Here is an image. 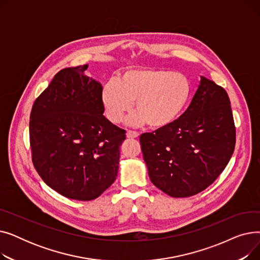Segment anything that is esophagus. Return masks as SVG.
Returning a JSON list of instances; mask_svg holds the SVG:
<instances>
[{
	"label": "esophagus",
	"mask_w": 260,
	"mask_h": 260,
	"mask_svg": "<svg viewBox=\"0 0 260 260\" xmlns=\"http://www.w3.org/2000/svg\"><path fill=\"white\" fill-rule=\"evenodd\" d=\"M126 137L127 138H137V137H139V133L134 132V131H127L126 132Z\"/></svg>",
	"instance_id": "34e87169"
}]
</instances>
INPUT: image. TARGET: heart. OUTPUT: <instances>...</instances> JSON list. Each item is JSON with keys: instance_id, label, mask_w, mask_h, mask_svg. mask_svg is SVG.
<instances>
[{"instance_id": "b5f03b06", "label": "heart", "mask_w": 260, "mask_h": 260, "mask_svg": "<svg viewBox=\"0 0 260 260\" xmlns=\"http://www.w3.org/2000/svg\"><path fill=\"white\" fill-rule=\"evenodd\" d=\"M192 93V82L182 73L138 67L125 71L118 81L105 82L101 102L113 123L120 122L135 101L137 112L126 119L127 124L139 126L147 122L152 128H166L183 115Z\"/></svg>"}]
</instances>
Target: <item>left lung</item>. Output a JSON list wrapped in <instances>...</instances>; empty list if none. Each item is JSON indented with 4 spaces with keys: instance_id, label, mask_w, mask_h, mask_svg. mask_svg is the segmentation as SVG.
Masks as SVG:
<instances>
[{
    "instance_id": "1",
    "label": "left lung",
    "mask_w": 260,
    "mask_h": 260,
    "mask_svg": "<svg viewBox=\"0 0 260 260\" xmlns=\"http://www.w3.org/2000/svg\"><path fill=\"white\" fill-rule=\"evenodd\" d=\"M236 131L226 91L201 77L193 100L172 125L140 136L149 179L183 198L211 185L233 155Z\"/></svg>"
}]
</instances>
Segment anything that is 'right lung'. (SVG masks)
I'll use <instances>...</instances> for the list:
<instances>
[{
    "mask_svg": "<svg viewBox=\"0 0 260 260\" xmlns=\"http://www.w3.org/2000/svg\"><path fill=\"white\" fill-rule=\"evenodd\" d=\"M68 67L36 99L29 121L34 166L43 181L70 199L99 197L116 180L125 131L109 122L102 85Z\"/></svg>",
    "mask_w": 260,
    "mask_h": 260,
    "instance_id": "obj_1",
    "label": "right lung"
}]
</instances>
